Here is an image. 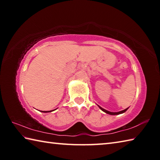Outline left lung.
I'll use <instances>...</instances> for the list:
<instances>
[{"label":"left lung","mask_w":160,"mask_h":160,"mask_svg":"<svg viewBox=\"0 0 160 160\" xmlns=\"http://www.w3.org/2000/svg\"><path fill=\"white\" fill-rule=\"evenodd\" d=\"M98 107H99L100 109H101L102 111H103V112H105L106 113H108V114H110V115H118V114H121V113H123L124 112H126V111H127V109H128V108H127V109H126L122 110V111H120V112H109V111H107L106 109H103V108H102L101 107L99 106V105H98Z\"/></svg>","instance_id":"left-lung-1"}]
</instances>
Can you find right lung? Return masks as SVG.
<instances>
[{
    "label": "right lung",
    "instance_id": "right-lung-1",
    "mask_svg": "<svg viewBox=\"0 0 160 160\" xmlns=\"http://www.w3.org/2000/svg\"><path fill=\"white\" fill-rule=\"evenodd\" d=\"M53 112L52 110L51 111H42V112H43V113H48V112Z\"/></svg>",
    "mask_w": 160,
    "mask_h": 160
}]
</instances>
